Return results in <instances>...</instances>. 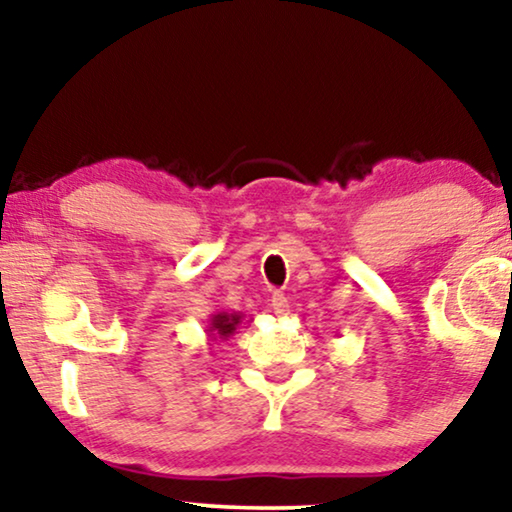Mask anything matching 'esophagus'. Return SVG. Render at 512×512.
Returning a JSON list of instances; mask_svg holds the SVG:
<instances>
[{
	"mask_svg": "<svg viewBox=\"0 0 512 512\" xmlns=\"http://www.w3.org/2000/svg\"><path fill=\"white\" fill-rule=\"evenodd\" d=\"M272 310H275L277 317H286L289 314V300H286L284 293H275L272 296Z\"/></svg>",
	"mask_w": 512,
	"mask_h": 512,
	"instance_id": "esophagus-1",
	"label": "esophagus"
}]
</instances>
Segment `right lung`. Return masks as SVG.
I'll use <instances>...</instances> for the list:
<instances>
[{"label": "right lung", "instance_id": "1", "mask_svg": "<svg viewBox=\"0 0 512 512\" xmlns=\"http://www.w3.org/2000/svg\"><path fill=\"white\" fill-rule=\"evenodd\" d=\"M242 324L240 312H216L212 314L207 326L209 340H228L230 335L237 331V326Z\"/></svg>", "mask_w": 512, "mask_h": 512}]
</instances>
